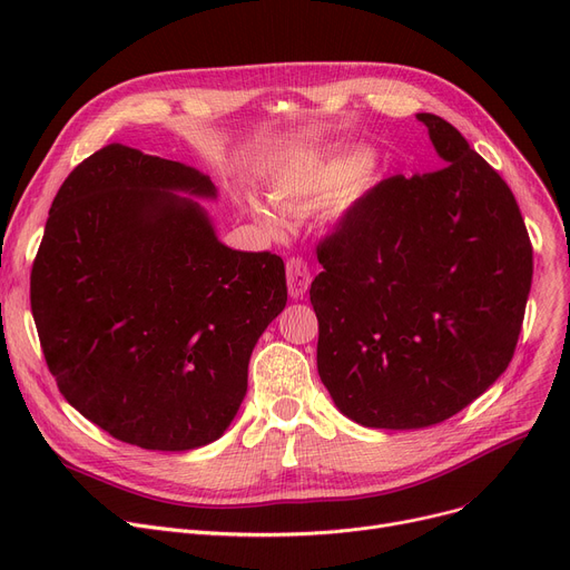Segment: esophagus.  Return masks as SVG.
Listing matches in <instances>:
<instances>
[{
  "instance_id": "esophagus-1",
  "label": "esophagus",
  "mask_w": 570,
  "mask_h": 570,
  "mask_svg": "<svg viewBox=\"0 0 570 570\" xmlns=\"http://www.w3.org/2000/svg\"><path fill=\"white\" fill-rule=\"evenodd\" d=\"M286 282H288V295L291 297H303L309 288V267L303 258H288L286 263Z\"/></svg>"
}]
</instances>
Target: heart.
<instances>
[{
	"label": "heart",
	"mask_w": 570,
	"mask_h": 570,
	"mask_svg": "<svg viewBox=\"0 0 570 570\" xmlns=\"http://www.w3.org/2000/svg\"><path fill=\"white\" fill-rule=\"evenodd\" d=\"M372 164V155L365 149H355V153L316 159L305 166H297L291 170L279 173L273 185H269V198L284 209V213H301V207L321 196H331L344 187H348L355 177H361ZM245 207L249 215L261 222L267 230L279 233L284 230V217L279 209L261 203L254 196H245Z\"/></svg>",
	"instance_id": "1"
}]
</instances>
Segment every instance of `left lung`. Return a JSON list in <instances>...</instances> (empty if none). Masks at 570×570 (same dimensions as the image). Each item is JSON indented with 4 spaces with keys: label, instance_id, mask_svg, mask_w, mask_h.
I'll return each mask as SVG.
<instances>
[{
    "label": "left lung",
    "instance_id": "8db88e82",
    "mask_svg": "<svg viewBox=\"0 0 570 570\" xmlns=\"http://www.w3.org/2000/svg\"><path fill=\"white\" fill-rule=\"evenodd\" d=\"M445 166L357 198L318 245L316 365L363 428L421 430L469 406L511 363L533 258L513 191L432 112Z\"/></svg>",
    "mask_w": 570,
    "mask_h": 570
}]
</instances>
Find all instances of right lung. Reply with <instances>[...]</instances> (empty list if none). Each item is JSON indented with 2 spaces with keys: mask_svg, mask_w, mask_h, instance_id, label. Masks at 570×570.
Listing matches in <instances>:
<instances>
[{
  "mask_svg": "<svg viewBox=\"0 0 570 570\" xmlns=\"http://www.w3.org/2000/svg\"><path fill=\"white\" fill-rule=\"evenodd\" d=\"M196 198H217L205 173L110 142L59 187L32 267L59 393L145 451L228 430L252 351L286 307L284 261L226 247Z\"/></svg>",
  "mask_w": 570,
  "mask_h": 570,
  "instance_id": "right-lung-1",
  "label": "right lung"
}]
</instances>
